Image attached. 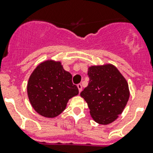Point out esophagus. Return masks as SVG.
I'll return each instance as SVG.
<instances>
[{"label":"esophagus","mask_w":153,"mask_h":153,"mask_svg":"<svg viewBox=\"0 0 153 153\" xmlns=\"http://www.w3.org/2000/svg\"><path fill=\"white\" fill-rule=\"evenodd\" d=\"M77 87H78V89H79V93H81L82 89V85H81V84H79V85H77Z\"/></svg>","instance_id":"1"}]
</instances>
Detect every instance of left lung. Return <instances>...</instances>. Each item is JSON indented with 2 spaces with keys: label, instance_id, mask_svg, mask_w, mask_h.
<instances>
[{
  "label": "left lung",
  "instance_id": "8db88e82",
  "mask_svg": "<svg viewBox=\"0 0 153 153\" xmlns=\"http://www.w3.org/2000/svg\"><path fill=\"white\" fill-rule=\"evenodd\" d=\"M89 82L80 94L94 121L108 125L123 111L130 97L127 81L111 64L88 68Z\"/></svg>",
  "mask_w": 153,
  "mask_h": 153
}]
</instances>
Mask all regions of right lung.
<instances>
[{"label": "right lung", "mask_w": 153, "mask_h": 153, "mask_svg": "<svg viewBox=\"0 0 153 153\" xmlns=\"http://www.w3.org/2000/svg\"><path fill=\"white\" fill-rule=\"evenodd\" d=\"M71 79L59 60L47 59L38 64L27 82V95L34 111L45 118L61 114L68 100L79 94Z\"/></svg>", "instance_id": "obj_1"}]
</instances>
